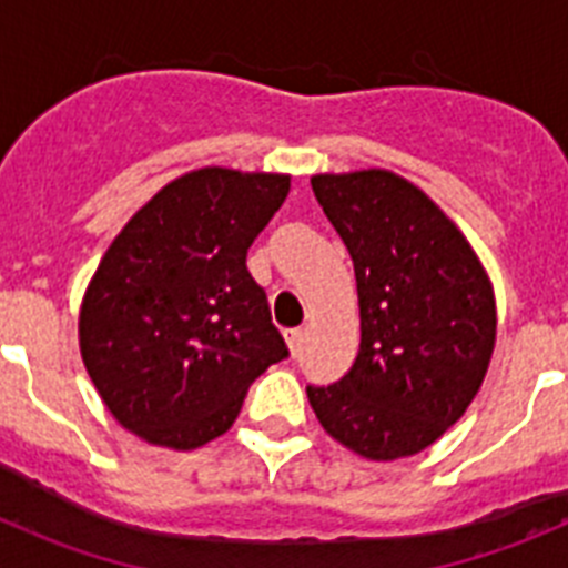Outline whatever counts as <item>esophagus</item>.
<instances>
[{"label": "esophagus", "mask_w": 568, "mask_h": 568, "mask_svg": "<svg viewBox=\"0 0 568 568\" xmlns=\"http://www.w3.org/2000/svg\"><path fill=\"white\" fill-rule=\"evenodd\" d=\"M287 346H290V353L298 355L301 346H304V329H290V333H287Z\"/></svg>", "instance_id": "1"}]
</instances>
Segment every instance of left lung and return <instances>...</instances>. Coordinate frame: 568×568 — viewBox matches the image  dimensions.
<instances>
[{"label": "left lung", "instance_id": "1", "mask_svg": "<svg viewBox=\"0 0 568 568\" xmlns=\"http://www.w3.org/2000/svg\"><path fill=\"white\" fill-rule=\"evenodd\" d=\"M349 250L361 346L349 373L307 386L318 424L366 460L424 453L466 413L489 369L495 290L466 235L389 170L310 179Z\"/></svg>", "mask_w": 568, "mask_h": 568}]
</instances>
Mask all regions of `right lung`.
<instances>
[{"mask_svg":"<svg viewBox=\"0 0 568 568\" xmlns=\"http://www.w3.org/2000/svg\"><path fill=\"white\" fill-rule=\"evenodd\" d=\"M290 175L202 168L164 184L115 235L84 290V369L124 429L199 449L239 418L250 384L287 358L247 250Z\"/></svg>","mask_w":568,"mask_h":568,"instance_id":"right-lung-1","label":"right lung"}]
</instances>
